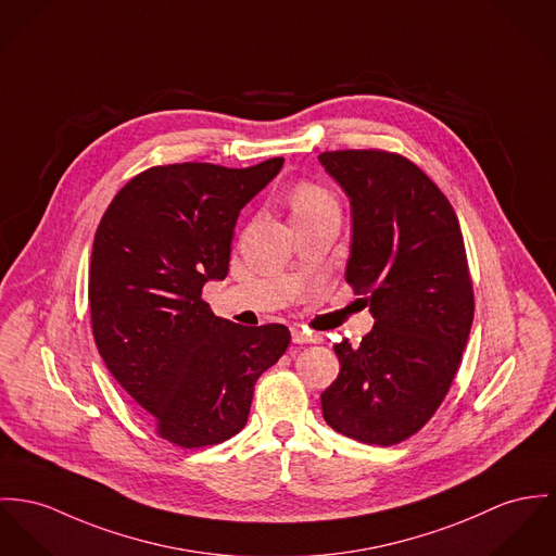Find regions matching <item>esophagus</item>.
<instances>
[{"instance_id":"esophagus-1","label":"esophagus","mask_w":556,"mask_h":556,"mask_svg":"<svg viewBox=\"0 0 556 556\" xmlns=\"http://www.w3.org/2000/svg\"><path fill=\"white\" fill-rule=\"evenodd\" d=\"M292 341L299 342V344H317V342H321L324 339L319 334L304 332L302 328H292Z\"/></svg>"}]
</instances>
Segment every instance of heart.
<instances>
[{"mask_svg": "<svg viewBox=\"0 0 556 556\" xmlns=\"http://www.w3.org/2000/svg\"><path fill=\"white\" fill-rule=\"evenodd\" d=\"M326 203H332V199L328 197V192H324L321 188H317L313 184H300L292 192V212L294 214L321 207Z\"/></svg>", "mask_w": 556, "mask_h": 556, "instance_id": "heart-1", "label": "heart"}]
</instances>
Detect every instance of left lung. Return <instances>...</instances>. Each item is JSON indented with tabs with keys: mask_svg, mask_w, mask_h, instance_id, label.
Returning <instances> with one entry per match:
<instances>
[{
	"mask_svg": "<svg viewBox=\"0 0 556 556\" xmlns=\"http://www.w3.org/2000/svg\"><path fill=\"white\" fill-rule=\"evenodd\" d=\"M319 163L349 199L344 277L375 317L359 346L334 344L341 372L321 393L324 419L353 440L397 444L431 419L470 337L462 228L440 188L397 154L342 150Z\"/></svg>",
	"mask_w": 556,
	"mask_h": 556,
	"instance_id": "left-lung-1",
	"label": "left lung"
}]
</instances>
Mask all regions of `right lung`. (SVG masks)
Instances as JSON below:
<instances>
[{"mask_svg":"<svg viewBox=\"0 0 556 556\" xmlns=\"http://www.w3.org/2000/svg\"><path fill=\"white\" fill-rule=\"evenodd\" d=\"M281 167L283 159L148 169L114 197L94 232L88 302L99 355L177 446L241 431L260 375L290 344L286 326H239L201 300L207 281L228 275L241 210Z\"/></svg>","mask_w":556,"mask_h":556,"instance_id":"obj_1","label":"right lung"}]
</instances>
